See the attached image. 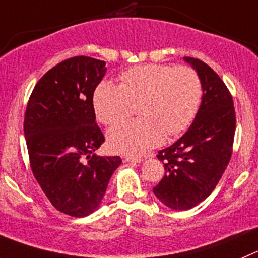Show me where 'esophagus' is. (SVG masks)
I'll list each match as a JSON object with an SVG mask.
<instances>
[{"instance_id":"1","label":"esophagus","mask_w":258,"mask_h":258,"mask_svg":"<svg viewBox=\"0 0 258 258\" xmlns=\"http://www.w3.org/2000/svg\"><path fill=\"white\" fill-rule=\"evenodd\" d=\"M125 162H137V163H141L143 162V157H136V156H125L124 157Z\"/></svg>"}]
</instances>
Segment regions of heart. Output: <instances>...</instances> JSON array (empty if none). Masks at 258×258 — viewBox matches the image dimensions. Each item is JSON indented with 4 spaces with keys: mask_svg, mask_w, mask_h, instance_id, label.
<instances>
[{
    "mask_svg": "<svg viewBox=\"0 0 258 258\" xmlns=\"http://www.w3.org/2000/svg\"><path fill=\"white\" fill-rule=\"evenodd\" d=\"M119 85L101 82L95 90L94 109L102 124L114 125L129 116L138 104L141 117L110 129L107 141L119 153L142 154L158 146L164 136L182 133L200 106L203 88L198 73L188 67L143 64L129 68Z\"/></svg>",
    "mask_w": 258,
    "mask_h": 258,
    "instance_id": "b5f03b06",
    "label": "heart"
}]
</instances>
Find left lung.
Instances as JSON below:
<instances>
[{
    "mask_svg": "<svg viewBox=\"0 0 258 258\" xmlns=\"http://www.w3.org/2000/svg\"><path fill=\"white\" fill-rule=\"evenodd\" d=\"M183 60L200 78L201 105L188 131L158 152L166 172L153 187L157 199L173 210L191 209L212 194L229 163L235 133L233 99L222 78L200 59Z\"/></svg>",
    "mask_w": 258,
    "mask_h": 258,
    "instance_id": "1",
    "label": "left lung"
}]
</instances>
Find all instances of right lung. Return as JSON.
<instances>
[{
	"mask_svg": "<svg viewBox=\"0 0 258 258\" xmlns=\"http://www.w3.org/2000/svg\"><path fill=\"white\" fill-rule=\"evenodd\" d=\"M104 60L73 57L39 80L26 106L24 134L34 177L53 207L82 218L101 204L120 157H100L105 142L96 124L94 92Z\"/></svg>",
	"mask_w": 258,
	"mask_h": 258,
	"instance_id": "right-lung-1",
	"label": "right lung"
}]
</instances>
